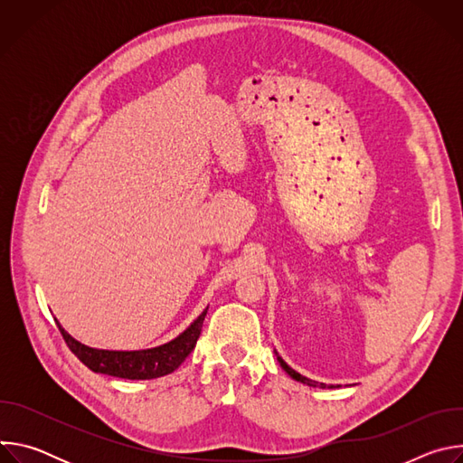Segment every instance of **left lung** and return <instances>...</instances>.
Segmentation results:
<instances>
[{"instance_id": "obj_1", "label": "left lung", "mask_w": 463, "mask_h": 463, "mask_svg": "<svg viewBox=\"0 0 463 463\" xmlns=\"http://www.w3.org/2000/svg\"><path fill=\"white\" fill-rule=\"evenodd\" d=\"M275 354H277V352H275ZM277 359H279L280 366H282V368H284V370H286V372H288V373H289V375H291L295 381H300V383H304V384H309V386H320V388H326V384H324V383H320V384H318V383H315V381H311V379H307V377L300 375L298 372H295L291 366H288V364H286V361H284V359H282L279 354H277Z\"/></svg>"}]
</instances>
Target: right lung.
<instances>
[{"mask_svg": "<svg viewBox=\"0 0 463 463\" xmlns=\"http://www.w3.org/2000/svg\"><path fill=\"white\" fill-rule=\"evenodd\" d=\"M207 309L174 341H170L163 346H157V348L137 350V352H111V350L90 348V346L75 341L60 324H58V327H60V334H61L65 345L70 346V350L90 370H93L97 373L122 377V379H156V377L168 375L175 368H179V364L194 350L197 339H200Z\"/></svg>", "mask_w": 463, "mask_h": 463, "instance_id": "obj_1", "label": "right lung"}]
</instances>
